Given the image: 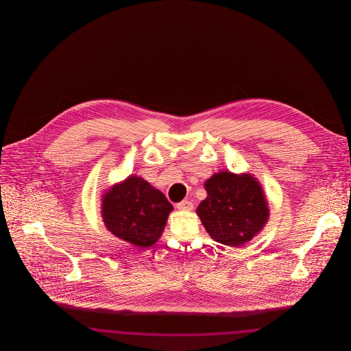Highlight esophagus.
I'll return each mask as SVG.
<instances>
[{
  "label": "esophagus",
  "instance_id": "esophagus-1",
  "mask_svg": "<svg viewBox=\"0 0 351 351\" xmlns=\"http://www.w3.org/2000/svg\"><path fill=\"white\" fill-rule=\"evenodd\" d=\"M176 208H178L179 210H186V212H189V210L193 209V202H192V201L183 200L182 202L176 204Z\"/></svg>",
  "mask_w": 351,
  "mask_h": 351
}]
</instances>
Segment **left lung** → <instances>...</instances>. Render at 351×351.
Here are the masks:
<instances>
[{
	"label": "left lung",
	"instance_id": "left-lung-1",
	"mask_svg": "<svg viewBox=\"0 0 351 351\" xmlns=\"http://www.w3.org/2000/svg\"><path fill=\"white\" fill-rule=\"evenodd\" d=\"M204 186L208 196L196 212L216 242L232 247L242 246L266 225L268 202L261 184L249 173L221 171Z\"/></svg>",
	"mask_w": 351,
	"mask_h": 351
}]
</instances>
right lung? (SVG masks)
Returning <instances> with one entry per match:
<instances>
[{
	"label": "right lung",
	"instance_id": "obj_1",
	"mask_svg": "<svg viewBox=\"0 0 351 351\" xmlns=\"http://www.w3.org/2000/svg\"><path fill=\"white\" fill-rule=\"evenodd\" d=\"M172 209L160 191L134 175L104 195L101 213L113 235L136 247H150L163 233Z\"/></svg>",
	"mask_w": 351,
	"mask_h": 351
}]
</instances>
